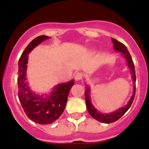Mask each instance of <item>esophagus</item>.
<instances>
[{"mask_svg":"<svg viewBox=\"0 0 149 149\" xmlns=\"http://www.w3.org/2000/svg\"><path fill=\"white\" fill-rule=\"evenodd\" d=\"M83 74L81 73H77L75 75V79H76V80H80L83 78Z\"/></svg>","mask_w":149,"mask_h":149,"instance_id":"1","label":"esophagus"}]
</instances>
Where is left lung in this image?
Here are the masks:
<instances>
[{
	"instance_id": "obj_1",
	"label": "left lung",
	"mask_w": 149,
	"mask_h": 149,
	"mask_svg": "<svg viewBox=\"0 0 149 149\" xmlns=\"http://www.w3.org/2000/svg\"><path fill=\"white\" fill-rule=\"evenodd\" d=\"M111 40L113 44V48L117 52H120L121 54L123 55L125 59H126L127 64L128 65V67L130 69L133 81H134V92H133V95L131 97L130 100L129 102L125 107L123 108H120L116 111L109 113H102L97 111V110L95 109L91 104V100H90V89L88 87H87L86 90L85 91V103H86L87 109L89 113L92 118L96 119L97 120L100 121L101 123H111L115 122V121L118 120L120 118L123 116L127 111L128 109L131 107L132 104L133 100L134 98L135 95V89H136V86H135V82H136V75H135V70H134V65L133 63L132 59L130 54L129 51L127 50V47L123 44L122 42H119L118 40H116V39L111 38Z\"/></svg>"
}]
</instances>
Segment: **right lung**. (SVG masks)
<instances>
[{"mask_svg":"<svg viewBox=\"0 0 149 149\" xmlns=\"http://www.w3.org/2000/svg\"><path fill=\"white\" fill-rule=\"evenodd\" d=\"M47 36H40L34 38L27 45L19 60L18 66V97L25 113L33 122L42 125L52 123L64 111L68 95L74 80L58 84L49 95H39L31 90L26 81L28 54L34 47L46 39Z\"/></svg>","mask_w":149,"mask_h":149,"instance_id":"add662e5","label":"right lung"}]
</instances>
